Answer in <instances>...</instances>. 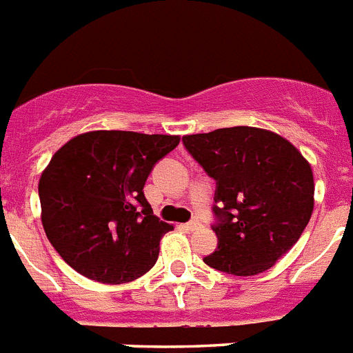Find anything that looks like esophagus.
<instances>
[{"label":"esophagus","instance_id":"34e87169","mask_svg":"<svg viewBox=\"0 0 353 353\" xmlns=\"http://www.w3.org/2000/svg\"><path fill=\"white\" fill-rule=\"evenodd\" d=\"M182 227L185 228V230H189V232H194V230H198L201 225L198 221H189V223H185V225H182Z\"/></svg>","mask_w":353,"mask_h":353}]
</instances>
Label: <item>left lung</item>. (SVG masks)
Returning <instances> with one entry per match:
<instances>
[{
    "instance_id": "1",
    "label": "left lung",
    "mask_w": 353,
    "mask_h": 353,
    "mask_svg": "<svg viewBox=\"0 0 353 353\" xmlns=\"http://www.w3.org/2000/svg\"><path fill=\"white\" fill-rule=\"evenodd\" d=\"M182 141L216 180L218 250L203 263L237 276L270 270L293 248L312 216L311 164L282 135L254 126L218 128Z\"/></svg>"
}]
</instances>
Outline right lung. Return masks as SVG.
Instances as JSON below:
<instances>
[{"label":"right lung","instance_id":"obj_1","mask_svg":"<svg viewBox=\"0 0 353 353\" xmlns=\"http://www.w3.org/2000/svg\"><path fill=\"white\" fill-rule=\"evenodd\" d=\"M179 143V135L94 130L51 157L39 180L41 219L69 266L101 284H126L152 270L173 225L153 214L143 188Z\"/></svg>","mask_w":353,"mask_h":353}]
</instances>
